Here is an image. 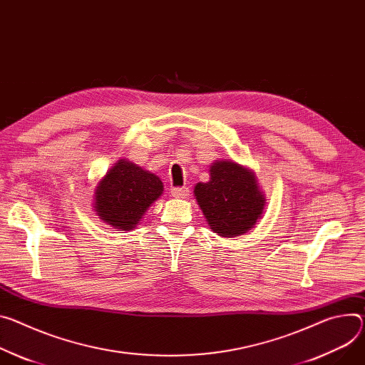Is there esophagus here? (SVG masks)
<instances>
[{
  "label": "esophagus",
  "mask_w": 365,
  "mask_h": 365,
  "mask_svg": "<svg viewBox=\"0 0 365 365\" xmlns=\"http://www.w3.org/2000/svg\"><path fill=\"white\" fill-rule=\"evenodd\" d=\"M172 195L176 196V197H186L189 195V187L175 186V187H172Z\"/></svg>",
  "instance_id": "esophagus-1"
}]
</instances>
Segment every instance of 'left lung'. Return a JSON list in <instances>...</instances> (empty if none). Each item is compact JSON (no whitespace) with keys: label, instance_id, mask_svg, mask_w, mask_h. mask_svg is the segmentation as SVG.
Listing matches in <instances>:
<instances>
[{"label":"left lung","instance_id":"8db88e82","mask_svg":"<svg viewBox=\"0 0 365 365\" xmlns=\"http://www.w3.org/2000/svg\"><path fill=\"white\" fill-rule=\"evenodd\" d=\"M210 176V182L197 183L193 192L211 230L222 237L246 233L264 207L255 175L228 160L214 163Z\"/></svg>","mask_w":365,"mask_h":365}]
</instances>
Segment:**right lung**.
I'll return each instance as SVG.
<instances>
[{
  "mask_svg": "<svg viewBox=\"0 0 365 365\" xmlns=\"http://www.w3.org/2000/svg\"><path fill=\"white\" fill-rule=\"evenodd\" d=\"M161 193L163 183L155 175L134 163L119 160L98 183L94 208L108 224L132 230Z\"/></svg>",
  "mask_w": 365,
  "mask_h": 365,
  "instance_id": "add662e5",
  "label": "right lung"
}]
</instances>
